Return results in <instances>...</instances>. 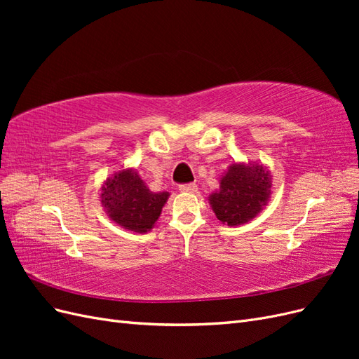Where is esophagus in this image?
<instances>
[{"instance_id": "34e87169", "label": "esophagus", "mask_w": 359, "mask_h": 359, "mask_svg": "<svg viewBox=\"0 0 359 359\" xmlns=\"http://www.w3.org/2000/svg\"><path fill=\"white\" fill-rule=\"evenodd\" d=\"M180 191L182 193H196L198 191V186L196 184H181L180 186Z\"/></svg>"}]
</instances>
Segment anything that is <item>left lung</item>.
I'll use <instances>...</instances> for the list:
<instances>
[{"label": "left lung", "mask_w": 359, "mask_h": 359, "mask_svg": "<svg viewBox=\"0 0 359 359\" xmlns=\"http://www.w3.org/2000/svg\"><path fill=\"white\" fill-rule=\"evenodd\" d=\"M271 194V175L262 165H233L210 196L217 219L227 226L250 222L262 211Z\"/></svg>", "instance_id": "1"}]
</instances>
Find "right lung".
Wrapping results in <instances>:
<instances>
[{
  "label": "right lung",
  "instance_id": "right-lung-1",
  "mask_svg": "<svg viewBox=\"0 0 359 359\" xmlns=\"http://www.w3.org/2000/svg\"><path fill=\"white\" fill-rule=\"evenodd\" d=\"M102 205L111 219L128 231L144 233L154 226L169 193H153L132 169L116 172L102 187Z\"/></svg>",
  "mask_w": 359,
  "mask_h": 359
}]
</instances>
